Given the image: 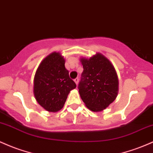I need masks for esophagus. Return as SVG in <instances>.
Segmentation results:
<instances>
[{"label":"esophagus","mask_w":153,"mask_h":153,"mask_svg":"<svg viewBox=\"0 0 153 153\" xmlns=\"http://www.w3.org/2000/svg\"><path fill=\"white\" fill-rule=\"evenodd\" d=\"M74 81H75V83H76V85H78V81H79V78H75V79H74Z\"/></svg>","instance_id":"esophagus-1"}]
</instances>
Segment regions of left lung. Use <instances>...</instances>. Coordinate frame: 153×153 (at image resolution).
Returning <instances> with one entry per match:
<instances>
[{"instance_id":"1","label":"left lung","mask_w":153,"mask_h":153,"mask_svg":"<svg viewBox=\"0 0 153 153\" xmlns=\"http://www.w3.org/2000/svg\"><path fill=\"white\" fill-rule=\"evenodd\" d=\"M80 61L83 68L78 86L80 97L91 111H102L117 97L118 79L115 68L99 53Z\"/></svg>"}]
</instances>
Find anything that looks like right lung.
Wrapping results in <instances>:
<instances>
[{
	"mask_svg": "<svg viewBox=\"0 0 153 153\" xmlns=\"http://www.w3.org/2000/svg\"><path fill=\"white\" fill-rule=\"evenodd\" d=\"M65 63L63 56L53 52L42 61L36 71L34 95L38 104L47 111L61 110L70 91L76 88Z\"/></svg>",
	"mask_w": 153,
	"mask_h": 153,
	"instance_id": "right-lung-1",
	"label": "right lung"
}]
</instances>
